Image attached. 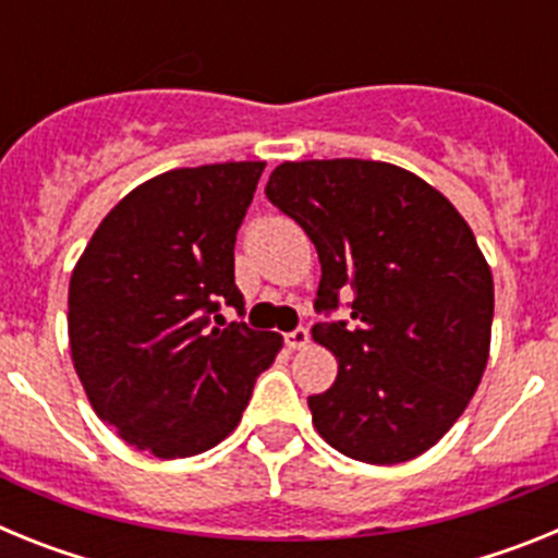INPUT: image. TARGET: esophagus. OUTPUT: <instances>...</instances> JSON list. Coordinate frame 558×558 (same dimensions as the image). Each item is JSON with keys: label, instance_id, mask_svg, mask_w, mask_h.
<instances>
[{"label": "esophagus", "instance_id": "obj_1", "mask_svg": "<svg viewBox=\"0 0 558 558\" xmlns=\"http://www.w3.org/2000/svg\"><path fill=\"white\" fill-rule=\"evenodd\" d=\"M284 343H288V349H304L310 343V332L304 327L290 329V332L284 335Z\"/></svg>", "mask_w": 558, "mask_h": 558}]
</instances>
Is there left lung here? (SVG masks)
Wrapping results in <instances>:
<instances>
[{
  "instance_id": "left-lung-1",
  "label": "left lung",
  "mask_w": 558,
  "mask_h": 558,
  "mask_svg": "<svg viewBox=\"0 0 558 558\" xmlns=\"http://www.w3.org/2000/svg\"><path fill=\"white\" fill-rule=\"evenodd\" d=\"M322 263L315 324L338 357L332 388L307 399L343 456L402 463L445 436L489 360L495 284L475 234L430 184L386 161H284L265 186Z\"/></svg>"
}]
</instances>
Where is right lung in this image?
Returning <instances> with one entry per match:
<instances>
[{"label":"right lung","instance_id":"obj_1","mask_svg":"<svg viewBox=\"0 0 558 558\" xmlns=\"http://www.w3.org/2000/svg\"><path fill=\"white\" fill-rule=\"evenodd\" d=\"M265 161L161 172L113 206L69 282V347L88 402L156 458L236 427L282 335L251 329L234 243ZM231 306L240 323L226 325Z\"/></svg>","mask_w":558,"mask_h":558}]
</instances>
